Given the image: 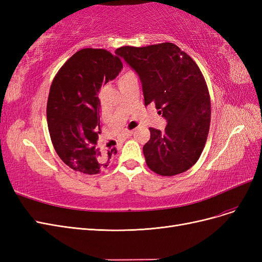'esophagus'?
Listing matches in <instances>:
<instances>
[{"instance_id": "1", "label": "esophagus", "mask_w": 262, "mask_h": 262, "mask_svg": "<svg viewBox=\"0 0 262 262\" xmlns=\"http://www.w3.org/2000/svg\"><path fill=\"white\" fill-rule=\"evenodd\" d=\"M132 134H133V131H128V130H126V131L123 132V138H124V139L130 138V137L132 136Z\"/></svg>"}]
</instances>
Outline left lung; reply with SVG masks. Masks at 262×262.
Listing matches in <instances>:
<instances>
[{
    "label": "left lung",
    "mask_w": 262,
    "mask_h": 262,
    "mask_svg": "<svg viewBox=\"0 0 262 262\" xmlns=\"http://www.w3.org/2000/svg\"><path fill=\"white\" fill-rule=\"evenodd\" d=\"M116 54L138 74L145 106L154 102L167 121L164 132L149 128L143 146L149 169L162 176L188 170L199 160L210 129V96L200 69L171 42L125 46Z\"/></svg>",
    "instance_id": "obj_1"
}]
</instances>
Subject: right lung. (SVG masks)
<instances>
[{
    "label": "right lung",
    "mask_w": 262,
    "mask_h": 262,
    "mask_svg": "<svg viewBox=\"0 0 262 262\" xmlns=\"http://www.w3.org/2000/svg\"><path fill=\"white\" fill-rule=\"evenodd\" d=\"M122 63L104 49H82L74 53L51 84L47 121L55 152L70 168L95 175L106 168L117 149L102 152L100 101L102 85L120 73Z\"/></svg>",
    "instance_id": "1"
}]
</instances>
